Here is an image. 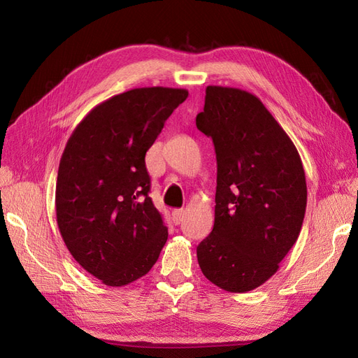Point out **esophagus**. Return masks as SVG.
Here are the masks:
<instances>
[{"label":"esophagus","instance_id":"34e87169","mask_svg":"<svg viewBox=\"0 0 358 358\" xmlns=\"http://www.w3.org/2000/svg\"><path fill=\"white\" fill-rule=\"evenodd\" d=\"M171 216H173V221H175V224H180L183 221V218H185V210L176 209L171 212Z\"/></svg>","mask_w":358,"mask_h":358}]
</instances>
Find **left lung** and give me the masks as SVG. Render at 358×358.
<instances>
[{
    "label": "left lung",
    "instance_id": "1",
    "mask_svg": "<svg viewBox=\"0 0 358 358\" xmlns=\"http://www.w3.org/2000/svg\"><path fill=\"white\" fill-rule=\"evenodd\" d=\"M197 128L215 145L212 233L197 246L203 275L230 292L272 278L299 239L308 188L297 148L254 94L206 88Z\"/></svg>",
    "mask_w": 358,
    "mask_h": 358
}]
</instances>
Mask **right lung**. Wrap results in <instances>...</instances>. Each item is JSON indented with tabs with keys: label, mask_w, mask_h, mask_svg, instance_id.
<instances>
[{
	"label": "right lung",
	"mask_w": 358,
	"mask_h": 358,
	"mask_svg": "<svg viewBox=\"0 0 358 358\" xmlns=\"http://www.w3.org/2000/svg\"><path fill=\"white\" fill-rule=\"evenodd\" d=\"M187 96V90L164 86L113 95L82 119L64 149L58 229L76 262L104 285L145 276L167 242V227L148 194L145 155Z\"/></svg>",
	"instance_id": "obj_1"
}]
</instances>
